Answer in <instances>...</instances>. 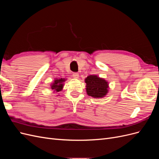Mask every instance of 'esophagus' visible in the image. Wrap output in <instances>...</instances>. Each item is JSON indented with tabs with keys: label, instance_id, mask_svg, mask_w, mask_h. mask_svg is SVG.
<instances>
[{
	"label": "esophagus",
	"instance_id": "esophagus-1",
	"mask_svg": "<svg viewBox=\"0 0 159 159\" xmlns=\"http://www.w3.org/2000/svg\"><path fill=\"white\" fill-rule=\"evenodd\" d=\"M73 77H74V78L78 79V78H79V74H78V73H74V74H73Z\"/></svg>",
	"mask_w": 159,
	"mask_h": 159
}]
</instances>
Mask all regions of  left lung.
Here are the masks:
<instances>
[{
  "instance_id": "left-lung-1",
  "label": "left lung",
  "mask_w": 159,
  "mask_h": 159,
  "mask_svg": "<svg viewBox=\"0 0 159 159\" xmlns=\"http://www.w3.org/2000/svg\"><path fill=\"white\" fill-rule=\"evenodd\" d=\"M85 81L88 95L99 98L104 97L107 94L108 84L105 80L98 78L97 75H89Z\"/></svg>"
}]
</instances>
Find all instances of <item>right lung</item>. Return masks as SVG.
Masks as SVG:
<instances>
[{
	"label": "right lung",
	"mask_w": 159,
	"mask_h": 159,
	"mask_svg": "<svg viewBox=\"0 0 159 159\" xmlns=\"http://www.w3.org/2000/svg\"><path fill=\"white\" fill-rule=\"evenodd\" d=\"M65 81V80L64 79H57L55 80L54 83L51 86V88L52 89H54V91H56V92H59V91H60L61 89H62V88H63V83L64 81Z\"/></svg>",
	"instance_id": "obj_1"
}]
</instances>
